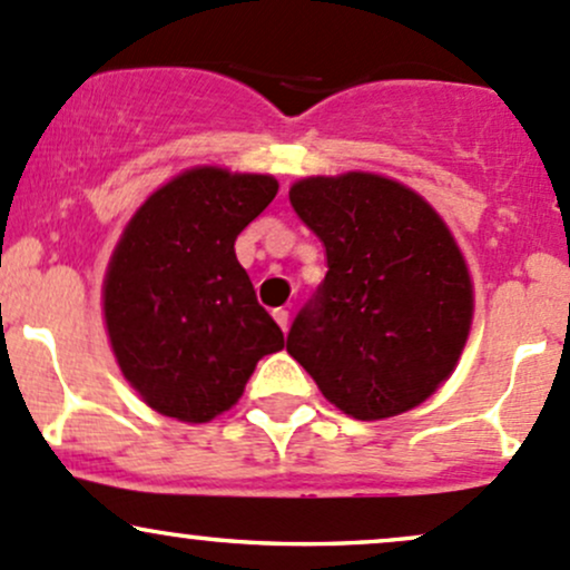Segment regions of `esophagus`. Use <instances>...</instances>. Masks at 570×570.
<instances>
[{"instance_id":"obj_1","label":"esophagus","mask_w":570,"mask_h":570,"mask_svg":"<svg viewBox=\"0 0 570 570\" xmlns=\"http://www.w3.org/2000/svg\"><path fill=\"white\" fill-rule=\"evenodd\" d=\"M273 320L278 322L281 331H286V327H289V311H286V308H275L273 311Z\"/></svg>"}]
</instances>
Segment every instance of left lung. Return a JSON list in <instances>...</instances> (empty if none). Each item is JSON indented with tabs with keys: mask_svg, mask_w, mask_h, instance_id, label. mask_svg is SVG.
<instances>
[{
	"mask_svg": "<svg viewBox=\"0 0 570 570\" xmlns=\"http://www.w3.org/2000/svg\"><path fill=\"white\" fill-rule=\"evenodd\" d=\"M325 245L327 273L286 335L322 395L357 421L426 401L456 368L472 325V281L456 239L423 196L350 171L289 188Z\"/></svg>",
	"mask_w": 570,
	"mask_h": 570,
	"instance_id": "1",
	"label": "left lung"
}]
</instances>
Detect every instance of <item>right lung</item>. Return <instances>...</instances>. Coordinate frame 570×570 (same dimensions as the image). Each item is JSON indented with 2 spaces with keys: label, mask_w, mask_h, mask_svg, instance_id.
I'll return each mask as SVG.
<instances>
[{
  "label": "right lung",
  "mask_w": 570,
  "mask_h": 570,
  "mask_svg": "<svg viewBox=\"0 0 570 570\" xmlns=\"http://www.w3.org/2000/svg\"><path fill=\"white\" fill-rule=\"evenodd\" d=\"M275 194L269 175L199 166L125 226L104 281L106 331L125 380L160 415L213 421L237 404L256 363L284 350L235 254Z\"/></svg>",
  "instance_id": "add662e5"
}]
</instances>
